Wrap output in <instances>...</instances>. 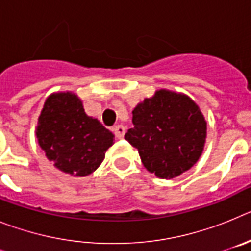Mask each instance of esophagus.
Returning a JSON list of instances; mask_svg holds the SVG:
<instances>
[{"label":"esophagus","mask_w":251,"mask_h":251,"mask_svg":"<svg viewBox=\"0 0 251 251\" xmlns=\"http://www.w3.org/2000/svg\"><path fill=\"white\" fill-rule=\"evenodd\" d=\"M113 132H114L117 138L122 139L124 137V134H126V128H124L122 124H118V126H115V127L113 128Z\"/></svg>","instance_id":"esophagus-1"}]
</instances>
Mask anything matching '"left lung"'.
Instances as JSON below:
<instances>
[{
  "label": "left lung",
  "mask_w": 251,
  "mask_h": 251,
  "mask_svg": "<svg viewBox=\"0 0 251 251\" xmlns=\"http://www.w3.org/2000/svg\"><path fill=\"white\" fill-rule=\"evenodd\" d=\"M134 127L124 138L138 150L142 163L158 178L171 179L188 171L202 154L206 121L188 95L156 90L133 110Z\"/></svg>",
  "instance_id": "8db88e82"
}]
</instances>
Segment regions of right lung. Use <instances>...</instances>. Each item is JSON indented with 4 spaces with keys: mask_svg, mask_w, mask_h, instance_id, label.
Masks as SVG:
<instances>
[{
    "mask_svg": "<svg viewBox=\"0 0 251 251\" xmlns=\"http://www.w3.org/2000/svg\"><path fill=\"white\" fill-rule=\"evenodd\" d=\"M35 133L49 161L74 177L93 174L114 143V134L86 114L81 99L73 92L49 95Z\"/></svg>",
    "mask_w": 251,
    "mask_h": 251,
    "instance_id": "1",
    "label": "right lung"
}]
</instances>
